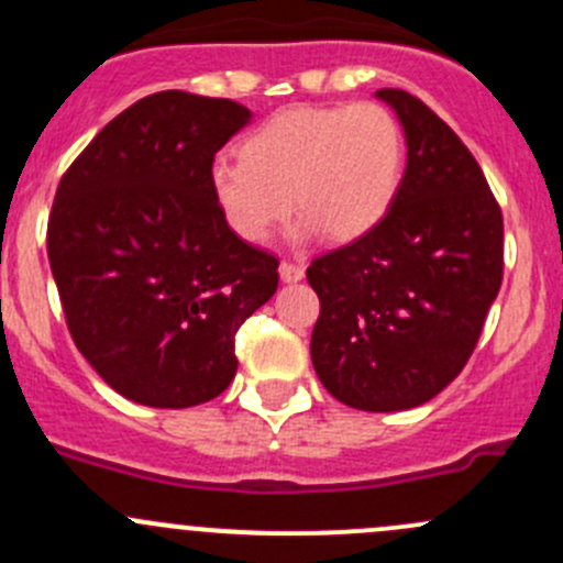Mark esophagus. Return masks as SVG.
<instances>
[{
	"mask_svg": "<svg viewBox=\"0 0 563 563\" xmlns=\"http://www.w3.org/2000/svg\"><path fill=\"white\" fill-rule=\"evenodd\" d=\"M305 277V266L294 264V261H283L280 264V280L283 283H299Z\"/></svg>",
	"mask_w": 563,
	"mask_h": 563,
	"instance_id": "esophagus-1",
	"label": "esophagus"
}]
</instances>
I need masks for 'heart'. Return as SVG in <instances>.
<instances>
[{
	"instance_id": "obj_1",
	"label": "heart",
	"mask_w": 563,
	"mask_h": 563,
	"mask_svg": "<svg viewBox=\"0 0 563 563\" xmlns=\"http://www.w3.org/2000/svg\"><path fill=\"white\" fill-rule=\"evenodd\" d=\"M402 174L395 113L373 100L288 106L250 130L240 161H214L209 190L240 240L266 242L297 207L305 229L354 242L387 218Z\"/></svg>"
}]
</instances>
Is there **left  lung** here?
I'll use <instances>...</instances> for the list:
<instances>
[{"label":"left lung","instance_id":"8db88e82","mask_svg":"<svg viewBox=\"0 0 563 563\" xmlns=\"http://www.w3.org/2000/svg\"><path fill=\"white\" fill-rule=\"evenodd\" d=\"M406 130L408 163L387 218L318 255L310 356L360 411H402L452 384L474 354L504 277V218L455 130L402 89H378Z\"/></svg>","mask_w":563,"mask_h":563}]
</instances>
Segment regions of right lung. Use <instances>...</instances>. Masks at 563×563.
Listing matches in <instances>:
<instances>
[{"label":"right lung","instance_id":"1","mask_svg":"<svg viewBox=\"0 0 563 563\" xmlns=\"http://www.w3.org/2000/svg\"><path fill=\"white\" fill-rule=\"evenodd\" d=\"M245 106L166 89L124 108L56 187L48 261L84 360L128 400L190 408L236 376L234 338L277 291V264L209 190Z\"/></svg>","mask_w":563,"mask_h":563}]
</instances>
